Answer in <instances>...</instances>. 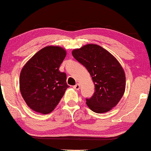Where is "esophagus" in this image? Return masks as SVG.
Masks as SVG:
<instances>
[{"label": "esophagus", "mask_w": 151, "mask_h": 151, "mask_svg": "<svg viewBox=\"0 0 151 151\" xmlns=\"http://www.w3.org/2000/svg\"><path fill=\"white\" fill-rule=\"evenodd\" d=\"M73 88L75 89L76 90H79V89H80V84H78H78H76V85H74Z\"/></svg>", "instance_id": "1"}]
</instances>
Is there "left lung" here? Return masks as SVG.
I'll return each mask as SVG.
<instances>
[{"mask_svg":"<svg viewBox=\"0 0 151 151\" xmlns=\"http://www.w3.org/2000/svg\"><path fill=\"white\" fill-rule=\"evenodd\" d=\"M72 55L90 73L95 92L86 104L96 113L109 112L119 103L126 86L124 69L112 54L96 44H87Z\"/></svg>","mask_w":151,"mask_h":151,"instance_id":"8db88e82","label":"left lung"}]
</instances>
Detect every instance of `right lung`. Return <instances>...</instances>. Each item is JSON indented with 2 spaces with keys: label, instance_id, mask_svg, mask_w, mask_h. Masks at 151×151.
Listing matches in <instances>:
<instances>
[{
  "label": "right lung",
  "instance_id": "add662e5",
  "mask_svg": "<svg viewBox=\"0 0 151 151\" xmlns=\"http://www.w3.org/2000/svg\"><path fill=\"white\" fill-rule=\"evenodd\" d=\"M66 55L60 46H46L24 64L19 76V89L27 106L47 114L55 109L68 85L66 75L59 70Z\"/></svg>",
  "mask_w": 151,
  "mask_h": 151
}]
</instances>
